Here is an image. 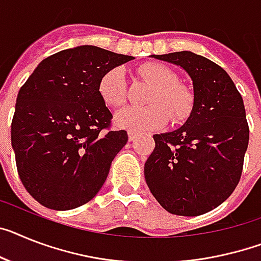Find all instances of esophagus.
<instances>
[{"instance_id":"1","label":"esophagus","mask_w":261,"mask_h":261,"mask_svg":"<svg viewBox=\"0 0 261 261\" xmlns=\"http://www.w3.org/2000/svg\"><path fill=\"white\" fill-rule=\"evenodd\" d=\"M137 137H138L137 133H134V131H128V139H130V141H134Z\"/></svg>"}]
</instances>
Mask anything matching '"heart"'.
Masks as SVG:
<instances>
[{"label": "heart", "mask_w": 261, "mask_h": 261, "mask_svg": "<svg viewBox=\"0 0 261 261\" xmlns=\"http://www.w3.org/2000/svg\"><path fill=\"white\" fill-rule=\"evenodd\" d=\"M142 78L150 82L154 90L150 106L127 107L115 115L119 128L144 133L161 128L167 123L168 115L172 122L180 123L190 117L194 107V95L186 86L178 83V75L162 63L148 62L138 69ZM100 98L107 106L118 109L126 102V76L122 67L109 70L98 85Z\"/></svg>", "instance_id": "heart-1"}]
</instances>
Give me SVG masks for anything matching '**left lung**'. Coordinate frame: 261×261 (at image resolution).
Wrapping results in <instances>:
<instances>
[{"instance_id":"left-lung-1","label":"left lung","mask_w":261,"mask_h":261,"mask_svg":"<svg viewBox=\"0 0 261 261\" xmlns=\"http://www.w3.org/2000/svg\"><path fill=\"white\" fill-rule=\"evenodd\" d=\"M180 66L194 87V107L183 126L155 134L144 163L151 194L174 215L216 208L242 176L249 128L243 98L224 69L192 51L151 56Z\"/></svg>"}]
</instances>
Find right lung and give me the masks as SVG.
Returning a JSON list of instances; mask_svg holds the SVG:
<instances>
[{"label":"right lung","instance_id":"1","mask_svg":"<svg viewBox=\"0 0 261 261\" xmlns=\"http://www.w3.org/2000/svg\"><path fill=\"white\" fill-rule=\"evenodd\" d=\"M134 60L82 45L41 61L17 95L12 147L22 185L47 208L73 210L103 186L124 130H109L113 114L100 98V78Z\"/></svg>","mask_w":261,"mask_h":261}]
</instances>
